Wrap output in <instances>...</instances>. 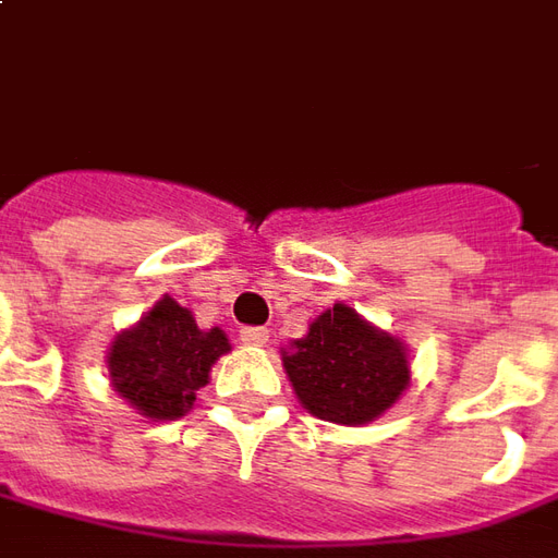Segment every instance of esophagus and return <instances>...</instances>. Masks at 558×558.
Wrapping results in <instances>:
<instances>
[{
	"mask_svg": "<svg viewBox=\"0 0 558 558\" xmlns=\"http://www.w3.org/2000/svg\"><path fill=\"white\" fill-rule=\"evenodd\" d=\"M241 342H244V344H265V342H268V329H265V327H241Z\"/></svg>",
	"mask_w": 558,
	"mask_h": 558,
	"instance_id": "1",
	"label": "esophagus"
}]
</instances>
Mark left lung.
<instances>
[{
  "label": "left lung",
  "instance_id": "1",
  "mask_svg": "<svg viewBox=\"0 0 558 558\" xmlns=\"http://www.w3.org/2000/svg\"><path fill=\"white\" fill-rule=\"evenodd\" d=\"M283 369L302 407L336 424L373 422L409 385L403 344L348 305L324 311L308 336L283 351Z\"/></svg>",
  "mask_w": 558,
  "mask_h": 558
}]
</instances>
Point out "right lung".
Masks as SVG:
<instances>
[{"label": "right lung", "instance_id": "right-lung-1", "mask_svg": "<svg viewBox=\"0 0 558 558\" xmlns=\"http://www.w3.org/2000/svg\"><path fill=\"white\" fill-rule=\"evenodd\" d=\"M226 351L229 339L222 329H198L192 311L165 295L134 329L112 342V388L143 415L173 422L192 409L210 366Z\"/></svg>", "mask_w": 558, "mask_h": 558}]
</instances>
